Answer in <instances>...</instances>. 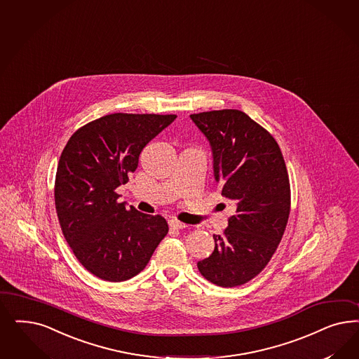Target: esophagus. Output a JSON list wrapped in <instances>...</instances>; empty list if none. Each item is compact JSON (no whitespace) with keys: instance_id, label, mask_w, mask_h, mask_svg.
I'll use <instances>...</instances> for the list:
<instances>
[{"instance_id":"34e87169","label":"esophagus","mask_w":359,"mask_h":359,"mask_svg":"<svg viewBox=\"0 0 359 359\" xmlns=\"http://www.w3.org/2000/svg\"><path fill=\"white\" fill-rule=\"evenodd\" d=\"M169 226L172 227V229H180V230H182V229H186L187 227V224L185 223H182V222H180V220L172 219L169 220Z\"/></svg>"}]
</instances>
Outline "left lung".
Instances as JSON below:
<instances>
[{
    "label": "left lung",
    "mask_w": 359,
    "mask_h": 359,
    "mask_svg": "<svg viewBox=\"0 0 359 359\" xmlns=\"http://www.w3.org/2000/svg\"><path fill=\"white\" fill-rule=\"evenodd\" d=\"M208 137L222 196L236 205L215 248L198 262L210 283L223 288L256 278L276 252L290 212V177L276 140L239 109L190 115Z\"/></svg>",
    "instance_id": "obj_1"
}]
</instances>
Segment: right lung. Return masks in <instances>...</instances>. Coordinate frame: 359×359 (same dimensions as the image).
Listing matches in <instances>:
<instances>
[{"label":"right lung","instance_id":"1","mask_svg":"<svg viewBox=\"0 0 359 359\" xmlns=\"http://www.w3.org/2000/svg\"><path fill=\"white\" fill-rule=\"evenodd\" d=\"M177 116L111 114L69 137L60 154L54 198L59 224L76 259L105 281L136 276L169 231L161 215L120 203L144 147Z\"/></svg>","mask_w":359,"mask_h":359}]
</instances>
